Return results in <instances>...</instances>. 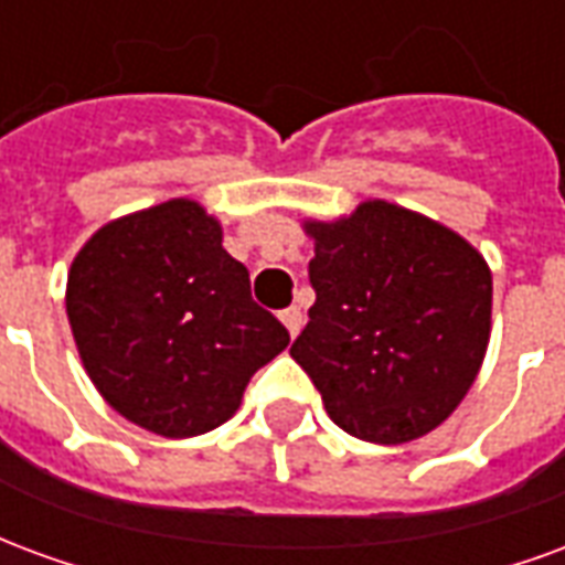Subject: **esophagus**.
Wrapping results in <instances>:
<instances>
[{"label": "esophagus", "mask_w": 565, "mask_h": 565, "mask_svg": "<svg viewBox=\"0 0 565 565\" xmlns=\"http://www.w3.org/2000/svg\"><path fill=\"white\" fill-rule=\"evenodd\" d=\"M281 320H284V327H287V332H290V335H299L302 323H306V315H302V308H299V306H290V308H284V311H281Z\"/></svg>", "instance_id": "obj_1"}]
</instances>
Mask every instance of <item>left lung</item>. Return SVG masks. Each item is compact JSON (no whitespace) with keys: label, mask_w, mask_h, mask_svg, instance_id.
Listing matches in <instances>:
<instances>
[{"label":"left lung","mask_w":565,"mask_h":565,"mask_svg":"<svg viewBox=\"0 0 565 565\" xmlns=\"http://www.w3.org/2000/svg\"><path fill=\"white\" fill-rule=\"evenodd\" d=\"M315 238V306L290 348L344 433L405 445L445 424L490 342L493 275L460 233L366 199Z\"/></svg>","instance_id":"left-lung-1"}]
</instances>
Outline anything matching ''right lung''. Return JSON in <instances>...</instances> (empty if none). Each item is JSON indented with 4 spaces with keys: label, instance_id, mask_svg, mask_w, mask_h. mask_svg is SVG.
Returning <instances> with one entry per match:
<instances>
[{
    "label": "right lung",
    "instance_id": "add662e5",
    "mask_svg": "<svg viewBox=\"0 0 565 565\" xmlns=\"http://www.w3.org/2000/svg\"><path fill=\"white\" fill-rule=\"evenodd\" d=\"M66 315L93 387L162 438L226 424L250 375L290 344L193 199L99 226L72 259Z\"/></svg>",
    "mask_w": 565,
    "mask_h": 565
}]
</instances>
